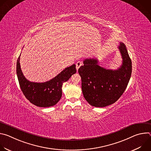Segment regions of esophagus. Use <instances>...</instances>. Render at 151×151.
I'll return each mask as SVG.
<instances>
[{
  "label": "esophagus",
  "instance_id": "1",
  "mask_svg": "<svg viewBox=\"0 0 151 151\" xmlns=\"http://www.w3.org/2000/svg\"><path fill=\"white\" fill-rule=\"evenodd\" d=\"M82 65V62L81 61H78L76 63V70H78L79 68Z\"/></svg>",
  "mask_w": 151,
  "mask_h": 151
}]
</instances>
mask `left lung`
<instances>
[{
  "label": "left lung",
  "mask_w": 151,
  "mask_h": 151,
  "mask_svg": "<svg viewBox=\"0 0 151 151\" xmlns=\"http://www.w3.org/2000/svg\"><path fill=\"white\" fill-rule=\"evenodd\" d=\"M118 49L122 58L116 70L106 69L98 64L96 58H86L78 69L84 98L94 107H103L116 102L124 93L130 81L132 63L125 45L120 42Z\"/></svg>",
  "instance_id": "obj_1"
}]
</instances>
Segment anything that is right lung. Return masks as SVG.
<instances>
[{
    "instance_id": "obj_1",
    "label": "right lung",
    "mask_w": 151,
    "mask_h": 151,
    "mask_svg": "<svg viewBox=\"0 0 151 151\" xmlns=\"http://www.w3.org/2000/svg\"><path fill=\"white\" fill-rule=\"evenodd\" d=\"M19 60L20 55L17 61V75L20 88L26 98L38 107H47L56 104L62 96L63 83L76 72V65L73 64L48 81L42 83L30 82L21 71Z\"/></svg>"
}]
</instances>
